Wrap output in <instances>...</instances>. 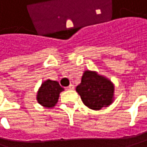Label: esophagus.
Wrapping results in <instances>:
<instances>
[{"mask_svg":"<svg viewBox=\"0 0 147 147\" xmlns=\"http://www.w3.org/2000/svg\"><path fill=\"white\" fill-rule=\"evenodd\" d=\"M67 90H74V86H73V84H69L67 87Z\"/></svg>","mask_w":147,"mask_h":147,"instance_id":"1","label":"esophagus"}]
</instances>
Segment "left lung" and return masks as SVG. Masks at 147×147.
I'll return each mask as SVG.
<instances>
[{
	"mask_svg": "<svg viewBox=\"0 0 147 147\" xmlns=\"http://www.w3.org/2000/svg\"><path fill=\"white\" fill-rule=\"evenodd\" d=\"M76 91L86 107L93 110H100L113 102L115 87L108 78L95 71L86 70L84 72L81 83Z\"/></svg>",
	"mask_w": 147,
	"mask_h": 147,
	"instance_id": "obj_1",
	"label": "left lung"
}]
</instances>
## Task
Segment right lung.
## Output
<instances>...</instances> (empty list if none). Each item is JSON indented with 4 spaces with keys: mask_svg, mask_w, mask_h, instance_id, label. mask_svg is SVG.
<instances>
[{
    "mask_svg": "<svg viewBox=\"0 0 147 147\" xmlns=\"http://www.w3.org/2000/svg\"><path fill=\"white\" fill-rule=\"evenodd\" d=\"M63 91L59 83L53 80H47L42 83L37 94L38 102L45 108H53L57 103L59 94Z\"/></svg>",
    "mask_w": 147,
    "mask_h": 147,
    "instance_id": "right-lung-1",
    "label": "right lung"
}]
</instances>
